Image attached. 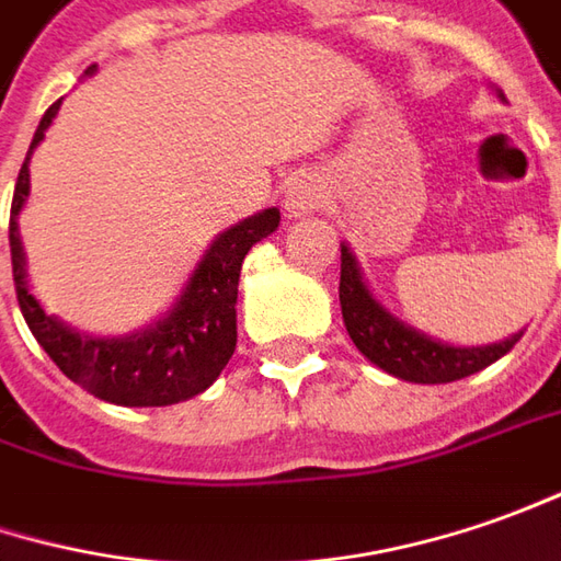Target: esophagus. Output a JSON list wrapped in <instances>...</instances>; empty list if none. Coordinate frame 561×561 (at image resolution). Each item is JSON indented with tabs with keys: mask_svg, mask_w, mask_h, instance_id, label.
Instances as JSON below:
<instances>
[{
	"mask_svg": "<svg viewBox=\"0 0 561 561\" xmlns=\"http://www.w3.org/2000/svg\"><path fill=\"white\" fill-rule=\"evenodd\" d=\"M325 202V188L319 185V180L313 176H298L295 183L285 188V214L288 217H307L319 210Z\"/></svg>",
	"mask_w": 561,
	"mask_h": 561,
	"instance_id": "1",
	"label": "esophagus"
}]
</instances>
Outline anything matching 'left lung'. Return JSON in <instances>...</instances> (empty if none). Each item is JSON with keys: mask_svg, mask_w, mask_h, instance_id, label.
I'll list each match as a JSON object with an SVG mask.
<instances>
[{"mask_svg": "<svg viewBox=\"0 0 561 561\" xmlns=\"http://www.w3.org/2000/svg\"><path fill=\"white\" fill-rule=\"evenodd\" d=\"M496 99L506 102L503 89H496ZM341 317L347 325V335L357 344V351L388 376L415 381V385H447L459 378L474 376L488 369L491 363L506 357L525 332H515L510 339L493 344H447L413 329L410 322L397 319L373 288L363 279L357 254L351 244L341 242Z\"/></svg>", "mask_w": 561, "mask_h": 561, "instance_id": "8db88e82", "label": "left lung"}]
</instances>
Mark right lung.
<instances>
[{"label": "right lung", "mask_w": 561, "mask_h": 561, "mask_svg": "<svg viewBox=\"0 0 561 561\" xmlns=\"http://www.w3.org/2000/svg\"><path fill=\"white\" fill-rule=\"evenodd\" d=\"M92 73L95 65L87 70V77ZM58 107L61 102H55L36 126L11 202V273L30 332L70 381H77L99 400L117 407H170L198 397L220 378L236 351V300L242 261L254 244L276 232L279 210L266 207L222 229L207 244L176 300L146 329H136L129 335H87L55 313H46L30 291L27 257L18 232V217L30 198V158L46 139Z\"/></svg>", "instance_id": "right-lung-1"}]
</instances>
